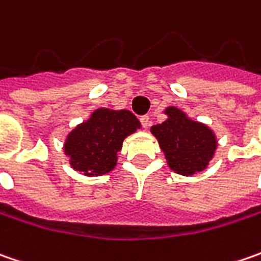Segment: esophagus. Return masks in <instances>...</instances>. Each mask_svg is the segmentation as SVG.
Instances as JSON below:
<instances>
[{
    "instance_id": "1",
    "label": "esophagus",
    "mask_w": 261,
    "mask_h": 261,
    "mask_svg": "<svg viewBox=\"0 0 261 261\" xmlns=\"http://www.w3.org/2000/svg\"><path fill=\"white\" fill-rule=\"evenodd\" d=\"M139 122H141V125H142V127H145V129H148L149 126H151V120H149V116H141V119H139Z\"/></svg>"
}]
</instances>
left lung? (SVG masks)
<instances>
[{
    "label": "left lung",
    "instance_id": "left-lung-1",
    "mask_svg": "<svg viewBox=\"0 0 261 261\" xmlns=\"http://www.w3.org/2000/svg\"><path fill=\"white\" fill-rule=\"evenodd\" d=\"M166 115V122L152 126L151 132L164 151L170 168L183 175L205 170L215 154L214 132L203 123L189 119L177 107H167Z\"/></svg>",
    "mask_w": 261,
    "mask_h": 261
}]
</instances>
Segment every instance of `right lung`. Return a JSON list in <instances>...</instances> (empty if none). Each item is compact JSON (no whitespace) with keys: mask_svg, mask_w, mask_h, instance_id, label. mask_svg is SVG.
Segmentation results:
<instances>
[{"mask_svg":"<svg viewBox=\"0 0 261 261\" xmlns=\"http://www.w3.org/2000/svg\"><path fill=\"white\" fill-rule=\"evenodd\" d=\"M139 127V120L129 110L97 109L66 138L65 154L69 164L86 175L112 171L123 139Z\"/></svg>","mask_w":261,"mask_h":261,"instance_id":"obj_1","label":"right lung"}]
</instances>
